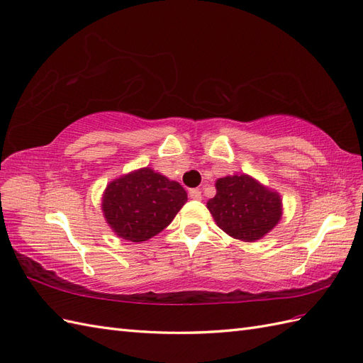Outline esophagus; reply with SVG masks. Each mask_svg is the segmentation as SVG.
<instances>
[{
  "mask_svg": "<svg viewBox=\"0 0 363 363\" xmlns=\"http://www.w3.org/2000/svg\"><path fill=\"white\" fill-rule=\"evenodd\" d=\"M189 196H190L191 199L199 201V199H202V193H201L199 189H191V190L189 191Z\"/></svg>",
  "mask_w": 363,
  "mask_h": 363,
  "instance_id": "34e87169",
  "label": "esophagus"
}]
</instances>
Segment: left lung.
Here are the masks:
<instances>
[{"label": "left lung", "instance_id": "left-lung-1", "mask_svg": "<svg viewBox=\"0 0 363 363\" xmlns=\"http://www.w3.org/2000/svg\"><path fill=\"white\" fill-rule=\"evenodd\" d=\"M220 230L244 242H255L272 231L282 216V199L248 174L216 181V194L207 202Z\"/></svg>", "mask_w": 363, "mask_h": 363}]
</instances>
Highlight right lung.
Instances as JSON below:
<instances>
[{
	"label": "right lung",
	"instance_id": "add662e5",
	"mask_svg": "<svg viewBox=\"0 0 363 363\" xmlns=\"http://www.w3.org/2000/svg\"><path fill=\"white\" fill-rule=\"evenodd\" d=\"M185 202L187 191L181 184L145 167L111 181L101 207L119 238L143 242L161 233Z\"/></svg>",
	"mask_w": 363,
	"mask_h": 363
}]
</instances>
